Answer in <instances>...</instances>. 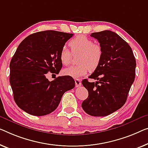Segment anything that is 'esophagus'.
Segmentation results:
<instances>
[{"label":"esophagus","mask_w":148,"mask_h":148,"mask_svg":"<svg viewBox=\"0 0 148 148\" xmlns=\"http://www.w3.org/2000/svg\"><path fill=\"white\" fill-rule=\"evenodd\" d=\"M75 84H76V87H79L80 86L82 83H81V80L80 79H75Z\"/></svg>","instance_id":"obj_1"}]
</instances>
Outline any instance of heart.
<instances>
[{
	"mask_svg": "<svg viewBox=\"0 0 148 148\" xmlns=\"http://www.w3.org/2000/svg\"><path fill=\"white\" fill-rule=\"evenodd\" d=\"M69 46L72 54L80 53V54L78 59V65L72 66L63 70V74L65 76L78 78L85 76L90 69L94 70L98 68L102 60L103 50L102 47L94 44L92 39L84 35H78L70 40ZM72 53L66 47L62 48L60 59L64 65L67 66L71 62Z\"/></svg>",
	"mask_w": 148,
	"mask_h": 148,
	"instance_id": "obj_1",
	"label": "heart"
}]
</instances>
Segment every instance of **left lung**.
<instances>
[{
    "label": "left lung",
    "instance_id": "left-lung-1",
    "mask_svg": "<svg viewBox=\"0 0 148 148\" xmlns=\"http://www.w3.org/2000/svg\"><path fill=\"white\" fill-rule=\"evenodd\" d=\"M102 48L100 64L89 78L82 83L88 91L86 100L82 103L86 113L92 116L110 115L126 102L135 79L136 62L130 45L114 32L103 30L92 33Z\"/></svg>",
    "mask_w": 148,
    "mask_h": 148
}]
</instances>
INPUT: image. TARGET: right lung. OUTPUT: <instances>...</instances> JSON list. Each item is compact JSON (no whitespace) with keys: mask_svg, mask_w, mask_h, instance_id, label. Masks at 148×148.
<instances>
[{"mask_svg":"<svg viewBox=\"0 0 148 148\" xmlns=\"http://www.w3.org/2000/svg\"><path fill=\"white\" fill-rule=\"evenodd\" d=\"M73 34L55 30L34 33L24 39L10 63V84L14 100L30 115L49 114L58 106L63 94L75 86L70 76L50 82L48 72L58 74L62 67L60 52Z\"/></svg>","mask_w":148,"mask_h":148,"instance_id":"1","label":"right lung"}]
</instances>
